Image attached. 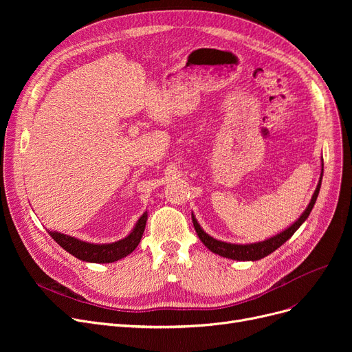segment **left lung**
<instances>
[{"label": "left lung", "mask_w": 352, "mask_h": 352, "mask_svg": "<svg viewBox=\"0 0 352 352\" xmlns=\"http://www.w3.org/2000/svg\"><path fill=\"white\" fill-rule=\"evenodd\" d=\"M322 173H324V162H322V168H321V177H320V182L317 186L316 192H314L311 202L308 204L307 210L304 211V214L295 221V223L287 228L285 231L276 234L265 241L261 243H255V244H247V245H241V244H230V243H224V241H218V239L210 236L204 230L199 227V224L197 223V219L192 214V224L194 228L199 236V239L202 241L210 251H212L214 254H218L221 256H226V258H231V260H236V261H256V260H261V258L270 255L271 252H274L276 248H280L288 238H291L294 235V232L297 231L304 221L308 218L314 204H316L317 197L320 194V188H321V181H322Z\"/></svg>", "instance_id": "left-lung-1"}]
</instances>
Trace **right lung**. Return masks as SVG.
I'll use <instances>...</instances> for the list:
<instances>
[{
  "mask_svg": "<svg viewBox=\"0 0 352 352\" xmlns=\"http://www.w3.org/2000/svg\"><path fill=\"white\" fill-rule=\"evenodd\" d=\"M145 223H146V212L141 215L131 234L113 244H89L61 232H55V231H48V232L55 243H57L60 247H63L65 251H68L71 255L78 258V260L87 261V263L107 264V263H114L121 260V258L131 254L137 248L145 230Z\"/></svg>",
  "mask_w": 352,
  "mask_h": 352,
  "instance_id": "obj_1",
  "label": "right lung"
}]
</instances>
